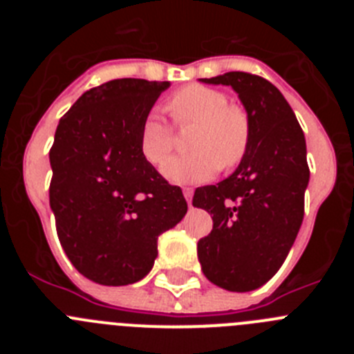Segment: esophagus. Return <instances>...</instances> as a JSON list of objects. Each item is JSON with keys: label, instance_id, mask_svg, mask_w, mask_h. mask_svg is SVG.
<instances>
[{"label": "esophagus", "instance_id": "1", "mask_svg": "<svg viewBox=\"0 0 354 354\" xmlns=\"http://www.w3.org/2000/svg\"><path fill=\"white\" fill-rule=\"evenodd\" d=\"M184 198H186L187 205L192 207V202H193V189H192V187H184Z\"/></svg>", "mask_w": 354, "mask_h": 354}]
</instances>
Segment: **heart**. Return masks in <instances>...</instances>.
<instances>
[{
	"label": "heart",
	"instance_id": "1",
	"mask_svg": "<svg viewBox=\"0 0 354 354\" xmlns=\"http://www.w3.org/2000/svg\"><path fill=\"white\" fill-rule=\"evenodd\" d=\"M175 127L193 126L187 136L189 154L171 158L162 174L177 184L204 183L218 170H232L245 159L250 147L248 115L230 104L225 92L204 84H187L168 99ZM174 127L161 115L150 113L140 127V152L161 167L174 149Z\"/></svg>",
	"mask_w": 354,
	"mask_h": 354
}]
</instances>
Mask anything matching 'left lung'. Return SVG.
<instances>
[{
	"instance_id": "1",
	"label": "left lung",
	"mask_w": 354,
	"mask_h": 354,
	"mask_svg": "<svg viewBox=\"0 0 354 354\" xmlns=\"http://www.w3.org/2000/svg\"><path fill=\"white\" fill-rule=\"evenodd\" d=\"M202 81L239 93L250 147L228 179L196 187L193 205L212 218L211 234L198 241V261L209 282L246 292L280 270L301 227L310 177L305 134L286 97L264 77L227 72Z\"/></svg>"
}]
</instances>
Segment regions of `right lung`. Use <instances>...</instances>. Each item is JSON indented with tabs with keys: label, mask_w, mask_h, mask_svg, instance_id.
Listing matches in <instances>:
<instances>
[{
	"label": "right lung",
	"mask_w": 354,
	"mask_h": 354,
	"mask_svg": "<svg viewBox=\"0 0 354 354\" xmlns=\"http://www.w3.org/2000/svg\"><path fill=\"white\" fill-rule=\"evenodd\" d=\"M168 81L124 77L93 86L56 127L49 204L68 261L102 286L142 280L158 237L184 218L183 189L140 152V127Z\"/></svg>",
	"instance_id": "1"
}]
</instances>
